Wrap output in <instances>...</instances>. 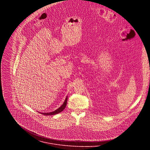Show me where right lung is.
<instances>
[{
  "instance_id": "1",
  "label": "right lung",
  "mask_w": 150,
  "mask_h": 150,
  "mask_svg": "<svg viewBox=\"0 0 150 150\" xmlns=\"http://www.w3.org/2000/svg\"><path fill=\"white\" fill-rule=\"evenodd\" d=\"M67 100H68V96H67L65 100V101L63 102V103L62 104V105L60 107V108H59L55 110L53 112H49V113H41V112H39L41 114H42L44 115L45 116H51V115H56V114H58L59 113H60L62 112L64 109H65V108H66V105H67Z\"/></svg>"
}]
</instances>
